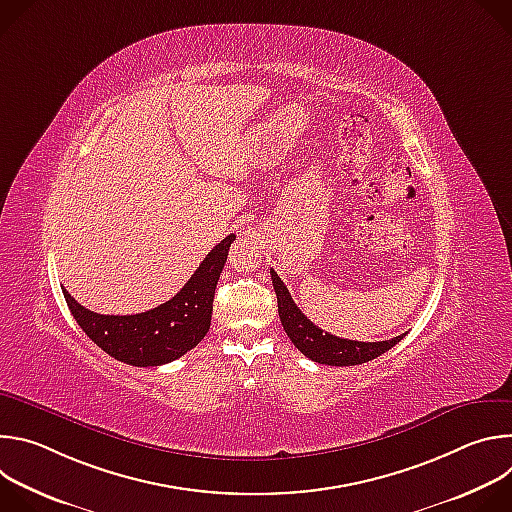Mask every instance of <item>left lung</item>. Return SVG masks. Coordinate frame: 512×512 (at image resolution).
Listing matches in <instances>:
<instances>
[{
  "mask_svg": "<svg viewBox=\"0 0 512 512\" xmlns=\"http://www.w3.org/2000/svg\"><path fill=\"white\" fill-rule=\"evenodd\" d=\"M271 281L277 294V312L283 330L287 332L289 340L308 358L318 364H330V367H354V364L369 362L389 348H393L405 334L395 336L391 340L381 342H358L348 338H338L320 330L316 324L302 314V310L291 300L289 289L279 279V275L271 269Z\"/></svg>",
  "mask_w": 512,
  "mask_h": 512,
  "instance_id": "obj_1",
  "label": "left lung"
}]
</instances>
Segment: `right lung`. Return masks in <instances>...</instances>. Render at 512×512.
Wrapping results in <instances>:
<instances>
[{
	"mask_svg": "<svg viewBox=\"0 0 512 512\" xmlns=\"http://www.w3.org/2000/svg\"><path fill=\"white\" fill-rule=\"evenodd\" d=\"M235 235L218 243L178 294L150 312L103 316L83 308L62 287L70 314L109 356L133 367H160L192 350L208 332L216 281L227 263Z\"/></svg>",
	"mask_w": 512,
	"mask_h": 512,
	"instance_id": "right-lung-1",
	"label": "right lung"
}]
</instances>
